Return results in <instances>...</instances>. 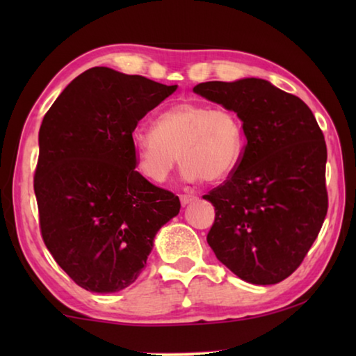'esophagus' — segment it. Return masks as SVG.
Wrapping results in <instances>:
<instances>
[{
    "mask_svg": "<svg viewBox=\"0 0 356 356\" xmlns=\"http://www.w3.org/2000/svg\"><path fill=\"white\" fill-rule=\"evenodd\" d=\"M196 200H197V196H195V195H180V202H182V206H186V204H190Z\"/></svg>",
    "mask_w": 356,
    "mask_h": 356,
    "instance_id": "1",
    "label": "esophagus"
}]
</instances>
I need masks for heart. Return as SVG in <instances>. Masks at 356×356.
<instances>
[{
	"label": "heart",
	"mask_w": 356,
	"mask_h": 356,
	"mask_svg": "<svg viewBox=\"0 0 356 356\" xmlns=\"http://www.w3.org/2000/svg\"><path fill=\"white\" fill-rule=\"evenodd\" d=\"M138 170L165 182L179 163L188 182H218L236 171L245 154V127L238 114L200 102H180L156 116L154 129L130 135Z\"/></svg>",
	"instance_id": "heart-1"
}]
</instances>
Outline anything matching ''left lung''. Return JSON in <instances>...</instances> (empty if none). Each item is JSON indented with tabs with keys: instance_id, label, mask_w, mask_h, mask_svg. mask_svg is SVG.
<instances>
[{
	"instance_id": "left-lung-1",
	"label": "left lung",
	"mask_w": 356,
	"mask_h": 356,
	"mask_svg": "<svg viewBox=\"0 0 356 356\" xmlns=\"http://www.w3.org/2000/svg\"><path fill=\"white\" fill-rule=\"evenodd\" d=\"M193 91L236 111L246 136L236 171L204 195L215 207L207 243L240 280L276 284L300 267L327 216L322 130L303 100L261 78Z\"/></svg>"
}]
</instances>
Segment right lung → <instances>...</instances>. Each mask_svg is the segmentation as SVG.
<instances>
[{
	"label": "right lung",
	"instance_id": "1",
	"mask_svg": "<svg viewBox=\"0 0 356 356\" xmlns=\"http://www.w3.org/2000/svg\"><path fill=\"white\" fill-rule=\"evenodd\" d=\"M176 89L92 67L42 120L34 172L40 234L59 267L89 292L134 284L155 234L179 213V197L135 170L130 141L138 122Z\"/></svg>",
	"mask_w": 356,
	"mask_h": 356
}]
</instances>
